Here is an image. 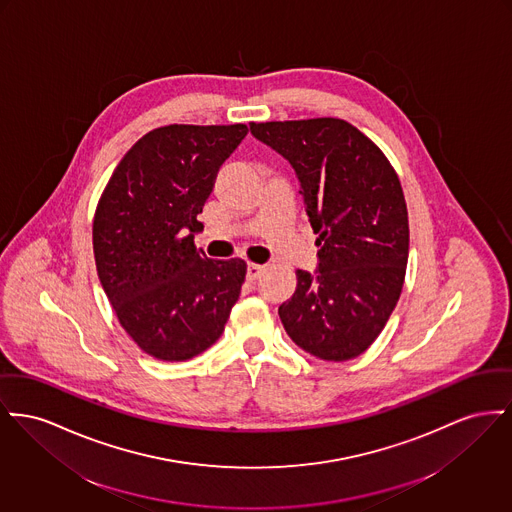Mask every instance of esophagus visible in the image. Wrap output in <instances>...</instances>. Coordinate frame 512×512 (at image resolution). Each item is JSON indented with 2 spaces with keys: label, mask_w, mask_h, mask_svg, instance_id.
Segmentation results:
<instances>
[{
  "label": "esophagus",
  "mask_w": 512,
  "mask_h": 512,
  "mask_svg": "<svg viewBox=\"0 0 512 512\" xmlns=\"http://www.w3.org/2000/svg\"><path fill=\"white\" fill-rule=\"evenodd\" d=\"M265 272V267L263 265H255V263H249L247 265V280H257L261 274Z\"/></svg>",
  "instance_id": "1"
}]
</instances>
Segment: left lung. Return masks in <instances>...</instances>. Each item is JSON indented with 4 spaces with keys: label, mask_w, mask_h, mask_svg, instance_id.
Returning <instances> with one entry per match:
<instances>
[{
    "label": "left lung",
    "mask_w": 512,
    "mask_h": 512,
    "mask_svg": "<svg viewBox=\"0 0 512 512\" xmlns=\"http://www.w3.org/2000/svg\"><path fill=\"white\" fill-rule=\"evenodd\" d=\"M251 135L282 154L300 180L317 238V271L278 307L288 336L307 354L346 361L385 329L408 263V209L381 149L338 118L249 123Z\"/></svg>",
    "instance_id": "obj_1"
}]
</instances>
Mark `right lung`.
<instances>
[{
    "label": "right lung",
    "instance_id": "1",
    "mask_svg": "<svg viewBox=\"0 0 512 512\" xmlns=\"http://www.w3.org/2000/svg\"><path fill=\"white\" fill-rule=\"evenodd\" d=\"M247 125H166L116 166L92 222L100 284L120 325L152 358L185 361L220 338L247 265L195 247L197 214Z\"/></svg>",
    "mask_w": 512,
    "mask_h": 512
}]
</instances>
